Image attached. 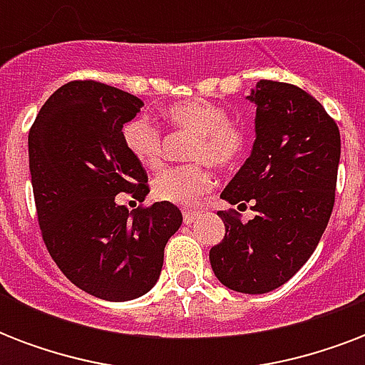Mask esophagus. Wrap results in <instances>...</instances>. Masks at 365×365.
<instances>
[{"label": "esophagus", "instance_id": "esophagus-1", "mask_svg": "<svg viewBox=\"0 0 365 365\" xmlns=\"http://www.w3.org/2000/svg\"><path fill=\"white\" fill-rule=\"evenodd\" d=\"M200 216V212L199 210H185L183 212V223H193L197 217Z\"/></svg>", "mask_w": 365, "mask_h": 365}]
</instances>
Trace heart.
Returning <instances> with one entry per match:
<instances>
[{
  "mask_svg": "<svg viewBox=\"0 0 365 365\" xmlns=\"http://www.w3.org/2000/svg\"><path fill=\"white\" fill-rule=\"evenodd\" d=\"M166 119L180 130L191 132L195 140L189 145L187 159L193 165L172 166L151 183L155 199L176 206H193L212 189L208 165L220 170L233 168L246 151V132L240 125L229 121L223 106L205 98H193L166 108ZM126 151L145 168H157L163 160V134L159 126L145 115L132 117L121 130Z\"/></svg>",
  "mask_w": 365,
  "mask_h": 365,
  "instance_id": "b5f03b06",
  "label": "heart"
}]
</instances>
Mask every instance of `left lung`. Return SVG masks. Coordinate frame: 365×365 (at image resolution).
Listing matches in <instances>:
<instances>
[{"label": "left lung", "instance_id": "1", "mask_svg": "<svg viewBox=\"0 0 365 365\" xmlns=\"http://www.w3.org/2000/svg\"><path fill=\"white\" fill-rule=\"evenodd\" d=\"M255 104V142L222 199L250 208L217 212L225 237L210 250L217 280L240 294H267L305 265L326 231L335 202L341 136L322 104L289 83L261 79Z\"/></svg>", "mask_w": 365, "mask_h": 365}]
</instances>
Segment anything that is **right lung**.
<instances>
[{
    "mask_svg": "<svg viewBox=\"0 0 365 365\" xmlns=\"http://www.w3.org/2000/svg\"><path fill=\"white\" fill-rule=\"evenodd\" d=\"M143 102L98 81H71L43 104L28 136L37 222L48 254L83 292L130 301L159 280L165 246L182 225L170 202L119 205V193L142 202L148 174L126 151L123 125Z\"/></svg>",
    "mask_w": 365,
    "mask_h": 365,
    "instance_id": "add662e5",
    "label": "right lung"
}]
</instances>
